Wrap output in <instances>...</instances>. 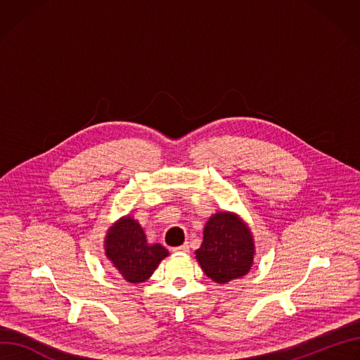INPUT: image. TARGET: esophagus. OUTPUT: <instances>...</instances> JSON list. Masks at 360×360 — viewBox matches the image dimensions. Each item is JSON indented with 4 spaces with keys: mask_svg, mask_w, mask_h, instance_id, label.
I'll return each instance as SVG.
<instances>
[{
    "mask_svg": "<svg viewBox=\"0 0 360 360\" xmlns=\"http://www.w3.org/2000/svg\"><path fill=\"white\" fill-rule=\"evenodd\" d=\"M174 251H176V252H184V254H186V252H189V245H188V243H185V244H182L181 247H176Z\"/></svg>",
    "mask_w": 360,
    "mask_h": 360,
    "instance_id": "esophagus-1",
    "label": "esophagus"
}]
</instances>
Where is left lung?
Segmentation results:
<instances>
[{
    "label": "left lung",
    "instance_id": "1",
    "mask_svg": "<svg viewBox=\"0 0 360 360\" xmlns=\"http://www.w3.org/2000/svg\"><path fill=\"white\" fill-rule=\"evenodd\" d=\"M254 238L247 224L233 212H217L204 226V241L195 251L202 271L225 284L245 276L252 266Z\"/></svg>",
    "mask_w": 360,
    "mask_h": 360
}]
</instances>
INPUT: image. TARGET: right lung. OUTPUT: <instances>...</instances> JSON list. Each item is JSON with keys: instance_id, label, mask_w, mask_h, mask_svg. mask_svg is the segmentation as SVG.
Masks as SVG:
<instances>
[{"instance_id": "obj_1", "label": "right lung", "mask_w": 360, "mask_h": 360, "mask_svg": "<svg viewBox=\"0 0 360 360\" xmlns=\"http://www.w3.org/2000/svg\"><path fill=\"white\" fill-rule=\"evenodd\" d=\"M105 252L119 274L134 284L146 281L160 261L169 254L158 243L148 244L143 228L129 215L109 228L105 238Z\"/></svg>"}]
</instances>
